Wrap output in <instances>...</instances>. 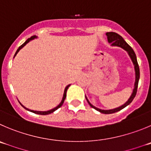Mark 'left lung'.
<instances>
[{
	"label": "left lung",
	"mask_w": 151,
	"mask_h": 151,
	"mask_svg": "<svg viewBox=\"0 0 151 151\" xmlns=\"http://www.w3.org/2000/svg\"><path fill=\"white\" fill-rule=\"evenodd\" d=\"M106 36H107L108 42H109V43H111V45H112V46H118V47H120L127 52L129 57H130L131 60H132V62H133V65H134L135 72H136V82H135L134 89H133V93H132V95H131L130 98H129V100H128V101H127L124 105L121 106H119V107L115 108V109H109V110H104V109H98V108L94 106H93L92 104L88 101V100L87 99L86 97L88 104H89L90 106L92 107L93 109H96L97 111H99V112H101V113L112 114V113H115V112H118V111H120L121 109L126 107L127 106L129 105V104L133 101V100L134 99V98L136 97V92H137V88H138V84H139V77H140V72H139V64H138L137 59H136V53H135L134 50H133V48H132V47H131L130 46H129V45L125 42L124 39L120 35H118V33H114V32H109V33H106Z\"/></svg>",
	"instance_id": "8db88e82"
}]
</instances>
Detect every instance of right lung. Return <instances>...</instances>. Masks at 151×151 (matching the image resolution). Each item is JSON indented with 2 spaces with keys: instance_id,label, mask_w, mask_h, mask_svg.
<instances>
[{
  "instance_id": "right-lung-1",
  "label": "right lung",
  "mask_w": 151,
  "mask_h": 151,
  "mask_svg": "<svg viewBox=\"0 0 151 151\" xmlns=\"http://www.w3.org/2000/svg\"><path fill=\"white\" fill-rule=\"evenodd\" d=\"M35 38H36V36H31L30 38H29V39H27V41L26 42H24V44H22V45L20 46V47H18V50H16V52H15V55L17 54V53H18V52L19 51V50H21V49L22 48V47H24V46H25L27 45V44L28 43V42H29V41H31V40H33V39H34ZM70 86V85H68L67 86L65 87V91H64V95H63V100H62V101H61V103H60V104H59L58 106H56V107H55V108H53V109H50V110H48V111H45V112H42V111H34V110H31V109H27V108H26L25 107V106H24L23 105H22V104H21L20 102V104L22 106H23L24 108V109H26L27 110H29V111H30V112H33V113H36V114H39V115H48V114H50V113H52V112H54V111H56V109H58L60 107H61L62 106V105H63V103H64V101H65V98H66V91H67V90H68V87Z\"/></svg>"
}]
</instances>
